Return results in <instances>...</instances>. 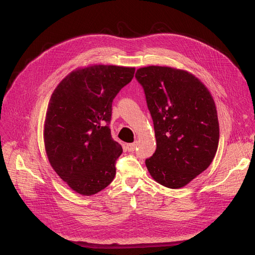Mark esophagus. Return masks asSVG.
I'll return each mask as SVG.
<instances>
[{
	"label": "esophagus",
	"mask_w": 255,
	"mask_h": 255,
	"mask_svg": "<svg viewBox=\"0 0 255 255\" xmlns=\"http://www.w3.org/2000/svg\"><path fill=\"white\" fill-rule=\"evenodd\" d=\"M137 143L136 142H133V143H127L126 144V149L129 151V152H133L135 150Z\"/></svg>",
	"instance_id": "obj_1"
}]
</instances>
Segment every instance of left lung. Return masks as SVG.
Returning a JSON list of instances; mask_svg holds the SVG:
<instances>
[{"label": "left lung", "mask_w": 255, "mask_h": 255, "mask_svg": "<svg viewBox=\"0 0 255 255\" xmlns=\"http://www.w3.org/2000/svg\"><path fill=\"white\" fill-rule=\"evenodd\" d=\"M150 111L157 148L145 159L153 179L168 188L184 187L206 170L217 152L215 102L194 75L170 67L136 71Z\"/></svg>", "instance_id": "left-lung-1"}]
</instances>
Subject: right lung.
I'll return each instance as SVG.
<instances>
[{"mask_svg":"<svg viewBox=\"0 0 255 255\" xmlns=\"http://www.w3.org/2000/svg\"><path fill=\"white\" fill-rule=\"evenodd\" d=\"M134 68L94 65L67 75L50 97L44 143L50 165L71 189L93 195L116 176L123 149L111 133L112 105Z\"/></svg>","mask_w":255,"mask_h":255,"instance_id":"add662e5","label":"right lung"}]
</instances>
